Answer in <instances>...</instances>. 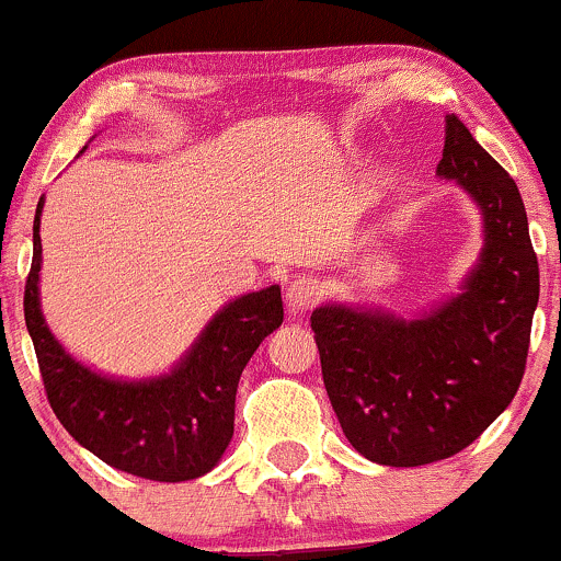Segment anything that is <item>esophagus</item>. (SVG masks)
<instances>
[{
	"label": "esophagus",
	"instance_id": "obj_1",
	"mask_svg": "<svg viewBox=\"0 0 561 561\" xmlns=\"http://www.w3.org/2000/svg\"><path fill=\"white\" fill-rule=\"evenodd\" d=\"M321 299V280L313 275H294L286 286V305L288 310L299 313V310L313 308Z\"/></svg>",
	"mask_w": 561,
	"mask_h": 561
}]
</instances>
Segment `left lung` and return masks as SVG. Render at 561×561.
Returning <instances> with one entry per match:
<instances>
[{"label":"left lung","mask_w":561,"mask_h":561,"mask_svg":"<svg viewBox=\"0 0 561 561\" xmlns=\"http://www.w3.org/2000/svg\"><path fill=\"white\" fill-rule=\"evenodd\" d=\"M437 175L456 181L483 221L459 294L413 319L345 302L310 316L329 402L351 446L375 465L459 454L511 405L527 365L540 273L518 186L454 113Z\"/></svg>","instance_id":"8db88e82"}]
</instances>
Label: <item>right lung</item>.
Masks as SVG:
<instances>
[{"label":"right lung","instance_id":"add662e5","mask_svg":"<svg viewBox=\"0 0 561 561\" xmlns=\"http://www.w3.org/2000/svg\"><path fill=\"white\" fill-rule=\"evenodd\" d=\"M43 205L39 196L23 316L56 419L80 446L121 472L164 483L210 472L232 443L242 369L283 323L280 286L229 299L170 373L137 380L105 375L75 359L43 316Z\"/></svg>","mask_w":561,"mask_h":561}]
</instances>
